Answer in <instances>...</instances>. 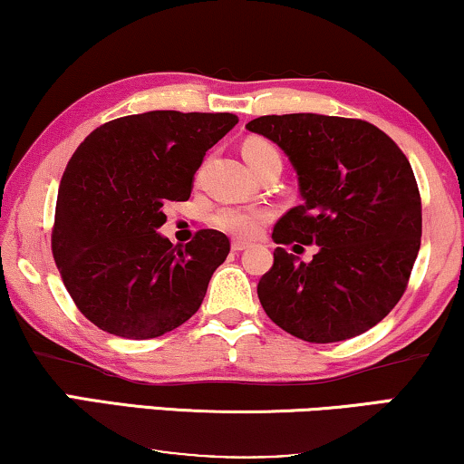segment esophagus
Segmentation results:
<instances>
[{
	"label": "esophagus",
	"instance_id": "34e87169",
	"mask_svg": "<svg viewBox=\"0 0 464 464\" xmlns=\"http://www.w3.org/2000/svg\"><path fill=\"white\" fill-rule=\"evenodd\" d=\"M249 243H246V240H240V238H234L232 240V251H245V249H249Z\"/></svg>",
	"mask_w": 464,
	"mask_h": 464
}]
</instances>
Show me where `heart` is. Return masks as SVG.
<instances>
[{
	"instance_id": "1",
	"label": "heart",
	"mask_w": 464,
	"mask_h": 464,
	"mask_svg": "<svg viewBox=\"0 0 464 464\" xmlns=\"http://www.w3.org/2000/svg\"><path fill=\"white\" fill-rule=\"evenodd\" d=\"M272 145L264 139H246L243 145V156L246 162H253L262 151L270 150ZM270 219V211L264 207H221L219 211H215L211 218V224L218 230L232 234L237 238H251L256 237L266 221Z\"/></svg>"
}]
</instances>
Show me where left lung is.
<instances>
[{
	"label": "left lung",
	"instance_id": "left-lung-1",
	"mask_svg": "<svg viewBox=\"0 0 464 464\" xmlns=\"http://www.w3.org/2000/svg\"><path fill=\"white\" fill-rule=\"evenodd\" d=\"M289 156L302 205L276 221V245H316L313 262L276 246L259 278L266 314L295 338L329 344L367 332L401 300L422 237L408 158L365 120L285 113L251 120Z\"/></svg>",
	"mask_w": 464,
	"mask_h": 464
}]
</instances>
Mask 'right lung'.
Listing matches in <instances>:
<instances>
[{
    "instance_id": "obj_1",
    "label": "right lung",
    "mask_w": 464,
    "mask_h": 464,
    "mask_svg": "<svg viewBox=\"0 0 464 464\" xmlns=\"http://www.w3.org/2000/svg\"><path fill=\"white\" fill-rule=\"evenodd\" d=\"M234 113L148 111L94 129L73 151L56 198L53 256L75 306L107 334L150 340L200 308L230 240L198 230L175 246L162 207L192 194L194 173Z\"/></svg>"
}]
</instances>
